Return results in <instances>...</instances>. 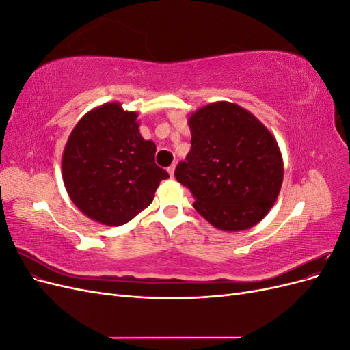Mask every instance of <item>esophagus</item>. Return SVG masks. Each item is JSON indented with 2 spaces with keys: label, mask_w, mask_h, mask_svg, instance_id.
Wrapping results in <instances>:
<instances>
[{
  "label": "esophagus",
  "mask_w": 350,
  "mask_h": 350,
  "mask_svg": "<svg viewBox=\"0 0 350 350\" xmlns=\"http://www.w3.org/2000/svg\"><path fill=\"white\" fill-rule=\"evenodd\" d=\"M175 167H176V165H172V166H169V167H167V172H169V175H171V178H174Z\"/></svg>",
  "instance_id": "34e87169"
}]
</instances>
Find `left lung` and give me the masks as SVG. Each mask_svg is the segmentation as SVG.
Segmentation results:
<instances>
[{
	"mask_svg": "<svg viewBox=\"0 0 350 350\" xmlns=\"http://www.w3.org/2000/svg\"><path fill=\"white\" fill-rule=\"evenodd\" d=\"M191 150L175 169L179 184L191 189L193 204L210 225L245 230L264 219L283 183L280 147L256 115L220 100L188 118Z\"/></svg>",
	"mask_w": 350,
	"mask_h": 350,
	"instance_id": "left-lung-1",
	"label": "left lung"
}]
</instances>
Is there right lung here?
<instances>
[{"label":"right lung","instance_id":"add662e5","mask_svg":"<svg viewBox=\"0 0 350 350\" xmlns=\"http://www.w3.org/2000/svg\"><path fill=\"white\" fill-rule=\"evenodd\" d=\"M139 113L108 102L84 113L62 152V181L83 215L120 226L152 204L165 169L154 163L156 144L144 140Z\"/></svg>","mask_w":350,"mask_h":350}]
</instances>
